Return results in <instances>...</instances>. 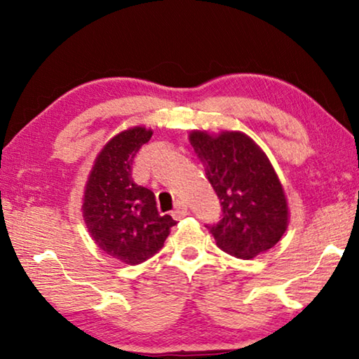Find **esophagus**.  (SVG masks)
<instances>
[{"mask_svg": "<svg viewBox=\"0 0 359 359\" xmlns=\"http://www.w3.org/2000/svg\"><path fill=\"white\" fill-rule=\"evenodd\" d=\"M188 214H189L188 212V208H186V204L183 203V201H178V203H176L175 210H173V212H171V215H173L175 220H181L183 217H186V215H188Z\"/></svg>", "mask_w": 359, "mask_h": 359, "instance_id": "34e87169", "label": "esophagus"}]
</instances>
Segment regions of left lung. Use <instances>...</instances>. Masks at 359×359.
I'll return each mask as SVG.
<instances>
[{"mask_svg":"<svg viewBox=\"0 0 359 359\" xmlns=\"http://www.w3.org/2000/svg\"><path fill=\"white\" fill-rule=\"evenodd\" d=\"M189 142L222 205V219L208 225L217 247L243 259L273 248L286 232L289 210L264 151L243 132L193 130Z\"/></svg>","mask_w":359,"mask_h":359,"instance_id":"1","label":"left lung"}]
</instances>
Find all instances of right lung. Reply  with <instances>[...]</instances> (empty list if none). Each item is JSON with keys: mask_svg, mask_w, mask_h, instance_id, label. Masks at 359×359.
Returning a JSON list of instances; mask_svg holds the SVG:
<instances>
[{"mask_svg": "<svg viewBox=\"0 0 359 359\" xmlns=\"http://www.w3.org/2000/svg\"><path fill=\"white\" fill-rule=\"evenodd\" d=\"M154 132L132 127L112 137L88 176L83 219L102 252L126 264H140L163 247L171 215H160L155 194L132 180V163Z\"/></svg>", "mask_w": 359, "mask_h": 359, "instance_id": "add662e5", "label": "right lung"}]
</instances>
